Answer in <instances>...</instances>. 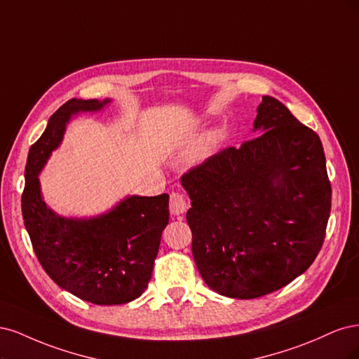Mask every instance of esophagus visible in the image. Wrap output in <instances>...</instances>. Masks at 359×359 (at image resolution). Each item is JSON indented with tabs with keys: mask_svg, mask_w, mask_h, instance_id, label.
Listing matches in <instances>:
<instances>
[{
	"mask_svg": "<svg viewBox=\"0 0 359 359\" xmlns=\"http://www.w3.org/2000/svg\"><path fill=\"white\" fill-rule=\"evenodd\" d=\"M189 209V204L187 201V198H184V195L180 194V192H172L170 195V212L172 215H183L187 213V210Z\"/></svg>",
	"mask_w": 359,
	"mask_h": 359,
	"instance_id": "1",
	"label": "esophagus"
}]
</instances>
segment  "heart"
Listing matches in <instances>:
<instances>
[{"label": "heart", "mask_w": 359, "mask_h": 359, "mask_svg": "<svg viewBox=\"0 0 359 359\" xmlns=\"http://www.w3.org/2000/svg\"><path fill=\"white\" fill-rule=\"evenodd\" d=\"M213 142H215V135H213V134L207 135V137H205V149H210L212 144H213Z\"/></svg>", "instance_id": "obj_1"}]
</instances>
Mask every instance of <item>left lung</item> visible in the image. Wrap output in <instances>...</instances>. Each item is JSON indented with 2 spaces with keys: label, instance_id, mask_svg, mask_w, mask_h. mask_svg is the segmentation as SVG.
Wrapping results in <instances>:
<instances>
[{
  "label": "left lung",
  "instance_id": "8db88e82",
  "mask_svg": "<svg viewBox=\"0 0 359 359\" xmlns=\"http://www.w3.org/2000/svg\"><path fill=\"white\" fill-rule=\"evenodd\" d=\"M253 131L180 177L192 255L215 292L250 299L303 274L325 238L331 184L319 135L262 97Z\"/></svg>",
  "mask_w": 359,
  "mask_h": 359
}]
</instances>
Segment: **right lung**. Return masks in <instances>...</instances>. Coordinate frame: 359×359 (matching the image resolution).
I'll return each mask as SVG.
<instances>
[{
	"instance_id": "right-lung-1",
	"label": "right lung",
	"mask_w": 359,
	"mask_h": 359,
	"mask_svg": "<svg viewBox=\"0 0 359 359\" xmlns=\"http://www.w3.org/2000/svg\"><path fill=\"white\" fill-rule=\"evenodd\" d=\"M110 100H68L29 149L22 215L32 249L50 279L85 302L111 306L140 297L152 279L161 234L168 224V194L126 196L107 213L62 217L44 203L39 175L79 111H98Z\"/></svg>"
}]
</instances>
